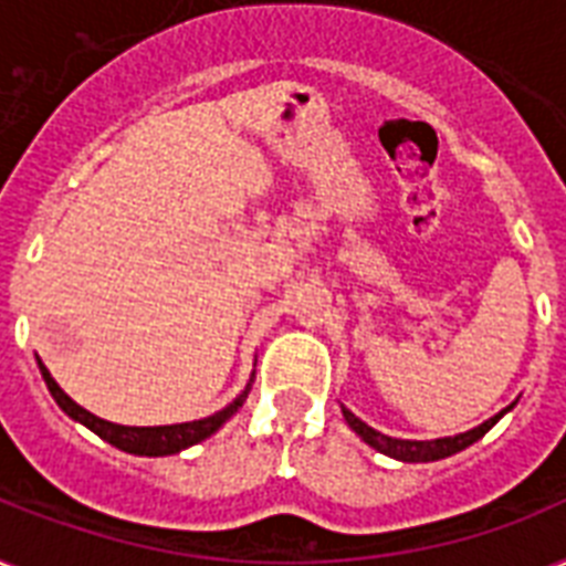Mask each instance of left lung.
<instances>
[{
  "instance_id": "left-lung-1",
  "label": "left lung",
  "mask_w": 566,
  "mask_h": 566,
  "mask_svg": "<svg viewBox=\"0 0 566 566\" xmlns=\"http://www.w3.org/2000/svg\"><path fill=\"white\" fill-rule=\"evenodd\" d=\"M344 408V405H340ZM514 405H509V408H502L496 417H491V420H484L482 426H475V429L464 431V434H455V438H438V440H402V438H390V434H381V431H376L373 426H367L364 420H358L349 408H344V420L349 422V429L358 434V438L364 440V443H370L373 449H378V452H385V455L396 458V461H408V464H422V461H440V458H449L455 455V452H461V449H467L470 443H475L479 438H484L488 431L496 426V422L502 420V413H509Z\"/></svg>"
}]
</instances>
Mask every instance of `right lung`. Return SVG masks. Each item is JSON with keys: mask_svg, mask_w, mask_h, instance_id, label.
Returning <instances> with one entry per match:
<instances>
[{"mask_svg": "<svg viewBox=\"0 0 566 566\" xmlns=\"http://www.w3.org/2000/svg\"><path fill=\"white\" fill-rule=\"evenodd\" d=\"M38 367L43 381H46L49 394H52V399L61 405V411L70 413L73 420H78L91 431H96L102 440H108L111 447L123 449V452H132V455H149V458L176 455V452H181V449H188L193 447V443H199V440L211 438L222 422L238 413V408L247 402L249 390H252V378H249L247 390H243L234 402H229L222 411L211 413V417H205V420L176 422V426H117V422H108V420H102V417H96V413L84 411L82 405L73 402V399L57 387V381L49 376L43 361H38Z\"/></svg>", "mask_w": 566, "mask_h": 566, "instance_id": "right-lung-1", "label": "right lung"}]
</instances>
